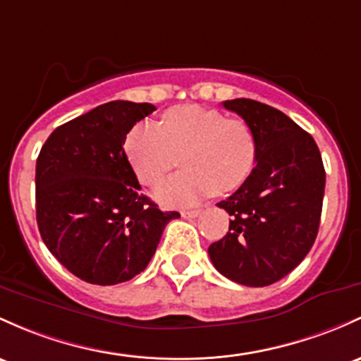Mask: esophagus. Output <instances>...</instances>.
<instances>
[{"label": "esophagus", "instance_id": "esophagus-1", "mask_svg": "<svg viewBox=\"0 0 361 361\" xmlns=\"http://www.w3.org/2000/svg\"><path fill=\"white\" fill-rule=\"evenodd\" d=\"M200 212L202 211H199V209H197V211H181V217H185V219H193V217L200 216Z\"/></svg>", "mask_w": 361, "mask_h": 361}]
</instances>
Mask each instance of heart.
<instances>
[{"label":"heart","instance_id":"obj_1","mask_svg":"<svg viewBox=\"0 0 361 361\" xmlns=\"http://www.w3.org/2000/svg\"><path fill=\"white\" fill-rule=\"evenodd\" d=\"M125 152L138 181L161 183L181 157L185 171L156 190L166 207H187L209 195H229L245 185L257 162V138L240 118L195 104L176 106L164 126L145 120L125 138Z\"/></svg>","mask_w":361,"mask_h":361}]
</instances>
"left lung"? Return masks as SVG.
Returning <instances> with one entry per match:
<instances>
[{
  "instance_id": "left-lung-1",
  "label": "left lung",
  "mask_w": 361,
  "mask_h": 361,
  "mask_svg": "<svg viewBox=\"0 0 361 361\" xmlns=\"http://www.w3.org/2000/svg\"><path fill=\"white\" fill-rule=\"evenodd\" d=\"M223 106L252 126L257 164L243 187L217 204L231 221L209 257L235 283L269 286L290 274L317 238L326 188L322 156L310 133L279 109L252 99Z\"/></svg>"
}]
</instances>
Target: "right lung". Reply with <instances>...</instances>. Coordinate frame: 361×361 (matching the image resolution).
Listing matches in <instances>:
<instances>
[{
    "mask_svg": "<svg viewBox=\"0 0 361 361\" xmlns=\"http://www.w3.org/2000/svg\"><path fill=\"white\" fill-rule=\"evenodd\" d=\"M156 106L111 101L58 126L35 164V216L47 250L90 284L125 283L156 253L166 224L126 157V133Z\"/></svg>",
    "mask_w": 361,
    "mask_h": 361,
    "instance_id": "add662e5",
    "label": "right lung"
}]
</instances>
